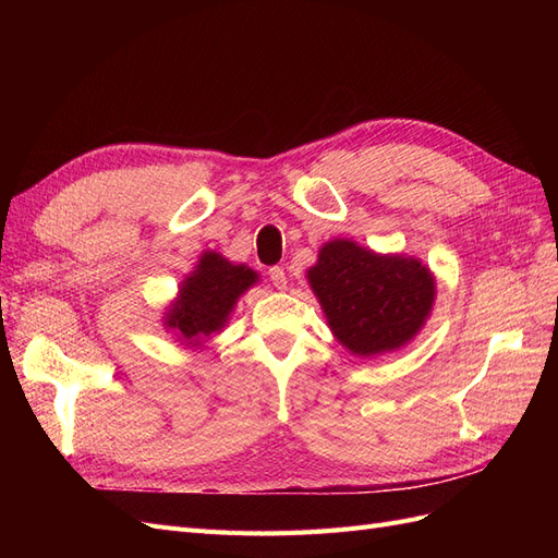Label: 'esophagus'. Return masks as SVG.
Returning a JSON list of instances; mask_svg holds the SVG:
<instances>
[{
	"mask_svg": "<svg viewBox=\"0 0 558 558\" xmlns=\"http://www.w3.org/2000/svg\"><path fill=\"white\" fill-rule=\"evenodd\" d=\"M267 275H269V281H272V286L275 289H286V283H289V279H286V272H283V267H279V265H275V267H269L267 269Z\"/></svg>",
	"mask_w": 558,
	"mask_h": 558,
	"instance_id": "1",
	"label": "esophagus"
}]
</instances>
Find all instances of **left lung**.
I'll list each match as a JSON object with an SVG mask.
<instances>
[{"label": "left lung", "mask_w": 558, "mask_h": 558, "mask_svg": "<svg viewBox=\"0 0 558 558\" xmlns=\"http://www.w3.org/2000/svg\"><path fill=\"white\" fill-rule=\"evenodd\" d=\"M307 279L335 337L356 356L410 342L435 298L428 267L404 256H377L349 240L320 248Z\"/></svg>", "instance_id": "obj_1"}]
</instances>
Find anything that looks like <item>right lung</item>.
<instances>
[{"instance_id": "add662e5", "label": "right lung", "mask_w": 558, "mask_h": 558, "mask_svg": "<svg viewBox=\"0 0 558 558\" xmlns=\"http://www.w3.org/2000/svg\"><path fill=\"white\" fill-rule=\"evenodd\" d=\"M256 279L258 275L246 265H232L207 251L195 272L183 281L179 300L167 314V326L179 332V340L197 344L223 328L232 305Z\"/></svg>"}]
</instances>
